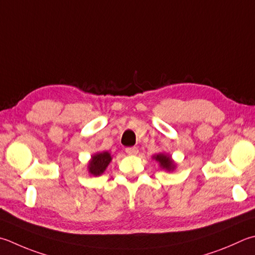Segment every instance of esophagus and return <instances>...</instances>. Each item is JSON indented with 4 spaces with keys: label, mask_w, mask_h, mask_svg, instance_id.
<instances>
[{
    "label": "esophagus",
    "mask_w": 255,
    "mask_h": 255,
    "mask_svg": "<svg viewBox=\"0 0 255 255\" xmlns=\"http://www.w3.org/2000/svg\"><path fill=\"white\" fill-rule=\"evenodd\" d=\"M125 150H126V152L128 154H137L138 153V148L137 147H127L126 149H125Z\"/></svg>",
    "instance_id": "obj_1"
}]
</instances>
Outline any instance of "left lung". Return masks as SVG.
Returning <instances> with one entry per match:
<instances>
[{
  "label": "left lung",
  "instance_id": "8db88e82",
  "mask_svg": "<svg viewBox=\"0 0 255 255\" xmlns=\"http://www.w3.org/2000/svg\"><path fill=\"white\" fill-rule=\"evenodd\" d=\"M153 159H156V161L159 162L160 167L164 170L171 171L176 167V163L173 162V160L171 159V157L169 154L166 153H158L156 156H153Z\"/></svg>",
  "mask_w": 255,
  "mask_h": 255
}]
</instances>
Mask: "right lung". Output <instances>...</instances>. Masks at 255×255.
Returning a JSON list of instances; mask_svg holds the SVG:
<instances>
[{
  "instance_id": "1",
  "label": "right lung",
  "mask_w": 255,
  "mask_h": 255,
  "mask_svg": "<svg viewBox=\"0 0 255 255\" xmlns=\"http://www.w3.org/2000/svg\"><path fill=\"white\" fill-rule=\"evenodd\" d=\"M112 161V156L108 151L98 152L94 154L88 163V172L93 176H101L106 170L109 162Z\"/></svg>"
}]
</instances>
